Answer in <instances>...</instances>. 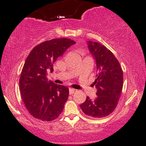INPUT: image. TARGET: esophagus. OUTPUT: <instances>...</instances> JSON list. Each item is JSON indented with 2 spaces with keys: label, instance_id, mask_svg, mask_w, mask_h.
Here are the masks:
<instances>
[{
  "label": "esophagus",
  "instance_id": "34e87169",
  "mask_svg": "<svg viewBox=\"0 0 146 146\" xmlns=\"http://www.w3.org/2000/svg\"><path fill=\"white\" fill-rule=\"evenodd\" d=\"M75 91V89H73V88H69V94H70V95L73 94Z\"/></svg>",
  "mask_w": 146,
  "mask_h": 146
}]
</instances>
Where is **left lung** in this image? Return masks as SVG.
Segmentation results:
<instances>
[{"label":"left lung","mask_w":146,"mask_h":146,"mask_svg":"<svg viewBox=\"0 0 146 146\" xmlns=\"http://www.w3.org/2000/svg\"><path fill=\"white\" fill-rule=\"evenodd\" d=\"M90 54L97 67L94 84L97 97L80 104L84 113L94 118L109 115L117 107L123 88V71L118 60L110 50L96 42L87 41Z\"/></svg>","instance_id":"8db88e82"}]
</instances>
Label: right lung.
Instances as JSON below:
<instances>
[{
	"instance_id": "right-lung-1",
	"label": "right lung",
	"mask_w": 146,
	"mask_h": 146,
	"mask_svg": "<svg viewBox=\"0 0 146 146\" xmlns=\"http://www.w3.org/2000/svg\"><path fill=\"white\" fill-rule=\"evenodd\" d=\"M75 42L57 38L37 45L27 58L20 78L23 101L29 114L38 119H56L68 98V87L48 80L46 73L53 71V64Z\"/></svg>"
}]
</instances>
